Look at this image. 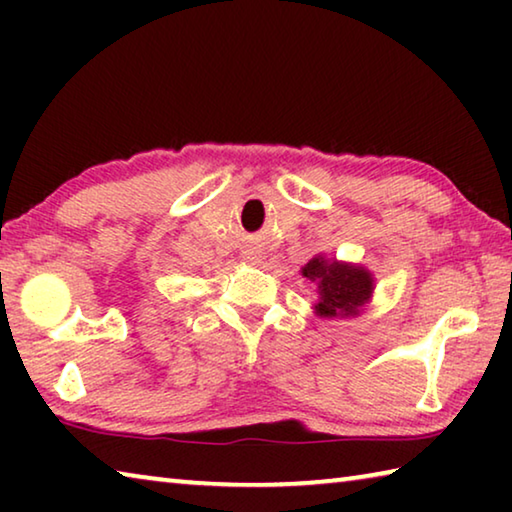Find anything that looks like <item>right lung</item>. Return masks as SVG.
<instances>
[{"label": "right lung", "instance_id": "1", "mask_svg": "<svg viewBox=\"0 0 512 512\" xmlns=\"http://www.w3.org/2000/svg\"><path fill=\"white\" fill-rule=\"evenodd\" d=\"M302 275L311 282H318V302L314 309L323 318L359 314V307L366 305L375 289L372 287L375 280L366 268L336 262L325 255L309 259L302 268Z\"/></svg>", "mask_w": 512, "mask_h": 512}]
</instances>
